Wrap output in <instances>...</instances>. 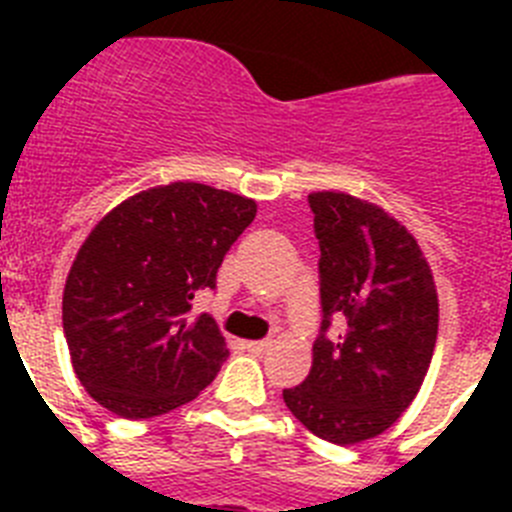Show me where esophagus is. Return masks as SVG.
<instances>
[{"instance_id": "34e87169", "label": "esophagus", "mask_w": 512, "mask_h": 512, "mask_svg": "<svg viewBox=\"0 0 512 512\" xmlns=\"http://www.w3.org/2000/svg\"><path fill=\"white\" fill-rule=\"evenodd\" d=\"M269 346H271V341H248L246 343V348L251 351V354H264Z\"/></svg>"}]
</instances>
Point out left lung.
<instances>
[{"instance_id": "1", "label": "left lung", "mask_w": 512, "mask_h": 512, "mask_svg": "<svg viewBox=\"0 0 512 512\" xmlns=\"http://www.w3.org/2000/svg\"><path fill=\"white\" fill-rule=\"evenodd\" d=\"M307 205L323 323L310 374L282 395L307 431L346 446L387 431L418 395L436 348V287L413 235L377 205L343 192ZM333 319L342 328L330 337Z\"/></svg>"}]
</instances>
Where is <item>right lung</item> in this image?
Segmentation results:
<instances>
[{
    "label": "right lung",
    "instance_id": "1",
    "mask_svg": "<svg viewBox=\"0 0 512 512\" xmlns=\"http://www.w3.org/2000/svg\"><path fill=\"white\" fill-rule=\"evenodd\" d=\"M256 217V202L194 182L140 192L89 233L63 289V333L89 395L120 418L194 400L230 351L194 295Z\"/></svg>",
    "mask_w": 512,
    "mask_h": 512
}]
</instances>
